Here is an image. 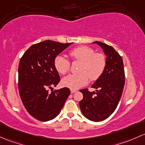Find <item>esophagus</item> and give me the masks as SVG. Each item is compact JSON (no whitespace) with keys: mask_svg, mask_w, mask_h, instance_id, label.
Wrapping results in <instances>:
<instances>
[{"mask_svg":"<svg viewBox=\"0 0 145 145\" xmlns=\"http://www.w3.org/2000/svg\"><path fill=\"white\" fill-rule=\"evenodd\" d=\"M76 91H77V90H76V89H71V93H74V92H76Z\"/></svg>","mask_w":145,"mask_h":145,"instance_id":"obj_1","label":"esophagus"}]
</instances>
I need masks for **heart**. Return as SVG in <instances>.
I'll return each instance as SVG.
<instances>
[{
  "label": "heart",
  "mask_w": 145,
  "mask_h": 145,
  "mask_svg": "<svg viewBox=\"0 0 145 145\" xmlns=\"http://www.w3.org/2000/svg\"><path fill=\"white\" fill-rule=\"evenodd\" d=\"M74 60L81 61L77 74H72L63 79L62 84L65 87L78 89L91 80H96L105 71L106 57L102 53H95V50L86 46H80L69 53ZM54 67L60 74H65L70 71L71 63L62 56L54 59Z\"/></svg>",
  "instance_id": "1"
}]
</instances>
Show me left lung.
Here are the masks:
<instances>
[{
  "label": "left lung",
  "instance_id": "8db88e82",
  "mask_svg": "<svg viewBox=\"0 0 145 145\" xmlns=\"http://www.w3.org/2000/svg\"><path fill=\"white\" fill-rule=\"evenodd\" d=\"M107 56L105 71L91 86L95 91L80 90L83 99L80 107L83 115L93 121H101L114 112L121 97L125 83L123 59L112 46L95 41Z\"/></svg>",
  "mask_w": 145,
  "mask_h": 145
}]
</instances>
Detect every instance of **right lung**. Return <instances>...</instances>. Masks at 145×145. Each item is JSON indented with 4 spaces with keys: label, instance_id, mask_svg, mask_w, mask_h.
I'll return each instance as SVG.
<instances>
[{
    "label": "right lung",
    "instance_id": "right-lung-1",
    "mask_svg": "<svg viewBox=\"0 0 145 145\" xmlns=\"http://www.w3.org/2000/svg\"><path fill=\"white\" fill-rule=\"evenodd\" d=\"M71 44L45 40L33 44L21 58L18 68L19 95L28 112L41 121L54 119L71 94L67 87L51 93L49 89L60 82L54 67L55 58Z\"/></svg>",
    "mask_w": 145,
    "mask_h": 145
}]
</instances>
